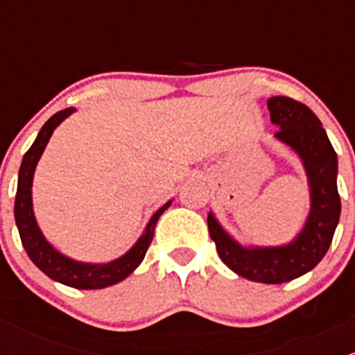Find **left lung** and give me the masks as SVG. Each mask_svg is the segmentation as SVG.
I'll return each instance as SVG.
<instances>
[{
  "instance_id": "8db88e82",
  "label": "left lung",
  "mask_w": 355,
  "mask_h": 355,
  "mask_svg": "<svg viewBox=\"0 0 355 355\" xmlns=\"http://www.w3.org/2000/svg\"><path fill=\"white\" fill-rule=\"evenodd\" d=\"M271 123L280 130L275 137L288 146L304 164L311 196V209L304 228L284 245H242L225 230L213 213L207 228L220 259L239 277L259 284H284L313 270L324 257L340 220L336 189L338 159L320 118L306 105L287 96L268 99Z\"/></svg>"
}]
</instances>
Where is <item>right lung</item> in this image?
<instances>
[{"label": "right lung", "instance_id": "obj_1", "mask_svg": "<svg viewBox=\"0 0 355 355\" xmlns=\"http://www.w3.org/2000/svg\"><path fill=\"white\" fill-rule=\"evenodd\" d=\"M71 113H75V108H67L53 114L42 125L31 149L24 155L22 164H20L19 170V185H17L15 196V221L20 239H22L24 249L27 250V256L51 280L80 290L106 288L110 285L125 280L142 263L146 252H148V247L153 242V237H155L157 220L170 207L173 200H168L166 204H163L153 214L142 235L137 239V242L118 259L101 264L82 263V261L71 259V257L56 250L55 247L46 241L37 221H35L34 207H32V180H34V171L35 166H37V161L41 159L53 132Z\"/></svg>", "mask_w": 355, "mask_h": 355}]
</instances>
